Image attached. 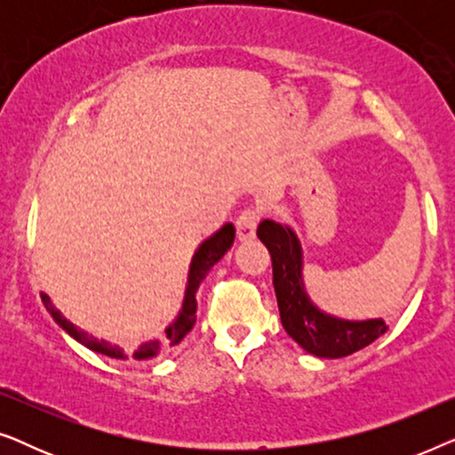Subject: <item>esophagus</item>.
Listing matches in <instances>:
<instances>
[{
  "mask_svg": "<svg viewBox=\"0 0 455 455\" xmlns=\"http://www.w3.org/2000/svg\"><path fill=\"white\" fill-rule=\"evenodd\" d=\"M257 226H259V211L246 209L242 211V215L235 220V234H238L240 242H248L257 235Z\"/></svg>",
  "mask_w": 455,
  "mask_h": 455,
  "instance_id": "34e87169",
  "label": "esophagus"
}]
</instances>
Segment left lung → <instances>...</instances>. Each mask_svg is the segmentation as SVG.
I'll use <instances>...</instances> for the list:
<instances>
[{
  "instance_id": "obj_1",
  "label": "left lung",
  "mask_w": 455,
  "mask_h": 455,
  "mask_svg": "<svg viewBox=\"0 0 455 455\" xmlns=\"http://www.w3.org/2000/svg\"><path fill=\"white\" fill-rule=\"evenodd\" d=\"M257 235L273 260V288L282 325L308 354L319 358H344L387 331L383 319H339L310 300L302 279V244L290 226L265 220L260 221Z\"/></svg>"
}]
</instances>
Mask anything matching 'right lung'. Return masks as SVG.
<instances>
[{"instance_id": "add662e5", "label": "right lung", "mask_w": 455, "mask_h": 455, "mask_svg": "<svg viewBox=\"0 0 455 455\" xmlns=\"http://www.w3.org/2000/svg\"><path fill=\"white\" fill-rule=\"evenodd\" d=\"M234 238H235L234 223H223V226L217 229L215 234H211L209 238L203 240L201 246L196 248L195 257H192V260H190L188 283H186L182 308H180V313L176 319H173L172 325L165 329V339H164L165 346H178L180 341L186 338V333L195 327L198 285L203 283L204 277H207L211 267H213L217 260H220L223 254L232 248ZM41 300H43V304H45V308L49 310V315L53 316V321L58 323V325L64 329L70 338L80 341V344L86 346L92 352L105 354V356L116 358V360H151V358H157L161 354V347H164V344H161L159 339H151V341H145V344H140L136 350H124V347H120V346L109 344L108 339L92 338V335L86 333L84 329H80L74 325L72 321H68L66 316L53 307L52 298H49L47 294H41Z\"/></svg>"}]
</instances>
